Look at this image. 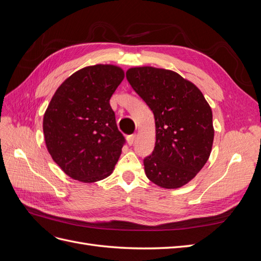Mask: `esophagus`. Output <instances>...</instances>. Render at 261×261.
Here are the masks:
<instances>
[{
	"mask_svg": "<svg viewBox=\"0 0 261 261\" xmlns=\"http://www.w3.org/2000/svg\"><path fill=\"white\" fill-rule=\"evenodd\" d=\"M135 139H136V135L135 134H133V135L127 136V143L129 146H133L134 143H135Z\"/></svg>",
	"mask_w": 261,
	"mask_h": 261,
	"instance_id": "esophagus-1",
	"label": "esophagus"
}]
</instances>
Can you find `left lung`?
Segmentation results:
<instances>
[{
	"label": "left lung",
	"instance_id": "1",
	"mask_svg": "<svg viewBox=\"0 0 261 261\" xmlns=\"http://www.w3.org/2000/svg\"><path fill=\"white\" fill-rule=\"evenodd\" d=\"M132 88L153 112L155 145L144 159L147 177L162 188H179L209 159L215 129L202 92L173 70L151 66L126 72Z\"/></svg>",
	"mask_w": 261,
	"mask_h": 261
}]
</instances>
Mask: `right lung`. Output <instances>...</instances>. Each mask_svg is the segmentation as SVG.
I'll use <instances>...</instances> for the list:
<instances>
[{
  "label": "right lung",
  "mask_w": 261,
  "mask_h": 261,
  "mask_svg": "<svg viewBox=\"0 0 261 261\" xmlns=\"http://www.w3.org/2000/svg\"><path fill=\"white\" fill-rule=\"evenodd\" d=\"M124 76L115 65L87 66L63 82L52 97L43 116L44 140L69 177L93 183L114 170L125 138L110 99Z\"/></svg>",
  "instance_id": "1"
}]
</instances>
